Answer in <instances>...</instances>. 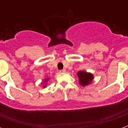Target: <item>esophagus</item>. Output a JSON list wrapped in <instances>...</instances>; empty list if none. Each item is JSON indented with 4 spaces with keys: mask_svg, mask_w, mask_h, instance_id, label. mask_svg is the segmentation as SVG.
Masks as SVG:
<instances>
[{
    "mask_svg": "<svg viewBox=\"0 0 128 128\" xmlns=\"http://www.w3.org/2000/svg\"><path fill=\"white\" fill-rule=\"evenodd\" d=\"M66 72V70L65 69H63V70H60V72H61V73H62V72Z\"/></svg>",
    "mask_w": 128,
    "mask_h": 128,
    "instance_id": "obj_1",
    "label": "esophagus"
}]
</instances>
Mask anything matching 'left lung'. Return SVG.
I'll list each match as a JSON object with an SVG mask.
<instances>
[{
	"label": "left lung",
	"instance_id": "left-lung-1",
	"mask_svg": "<svg viewBox=\"0 0 128 128\" xmlns=\"http://www.w3.org/2000/svg\"><path fill=\"white\" fill-rule=\"evenodd\" d=\"M78 76L80 81L79 84L82 86H86L91 84L92 81L94 78L92 74L90 72H87L86 71H82V70L78 72Z\"/></svg>",
	"mask_w": 128,
	"mask_h": 128
}]
</instances>
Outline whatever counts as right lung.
Returning a JSON list of instances; mask_svg holds the SVG:
<instances>
[{
    "label": "right lung",
    "instance_id": "1",
    "mask_svg": "<svg viewBox=\"0 0 128 128\" xmlns=\"http://www.w3.org/2000/svg\"><path fill=\"white\" fill-rule=\"evenodd\" d=\"M47 80H48V78H47V79H45L44 82H47ZM46 86H43V88H45Z\"/></svg>",
    "mask_w": 128,
    "mask_h": 128
}]
</instances>
